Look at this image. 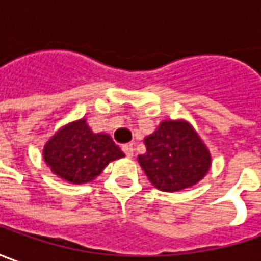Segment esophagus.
I'll return each mask as SVG.
<instances>
[{
  "label": "esophagus",
  "mask_w": 261,
  "mask_h": 261,
  "mask_svg": "<svg viewBox=\"0 0 261 261\" xmlns=\"http://www.w3.org/2000/svg\"><path fill=\"white\" fill-rule=\"evenodd\" d=\"M122 151L127 154V158H133V154H134V147H133V144H131V143L124 144V146H122Z\"/></svg>",
  "instance_id": "esophagus-1"
}]
</instances>
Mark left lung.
Returning <instances> with one entry per match:
<instances>
[{"label": "left lung", "mask_w": 261, "mask_h": 261, "mask_svg": "<svg viewBox=\"0 0 261 261\" xmlns=\"http://www.w3.org/2000/svg\"><path fill=\"white\" fill-rule=\"evenodd\" d=\"M140 166L154 188L179 192L202 180L212 165L206 144L186 120H163L144 139Z\"/></svg>", "instance_id": "left-lung-1"}]
</instances>
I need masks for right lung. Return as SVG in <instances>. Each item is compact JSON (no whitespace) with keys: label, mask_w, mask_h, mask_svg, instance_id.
I'll use <instances>...</instances> for the list:
<instances>
[{"label":"right lung","mask_w":261,"mask_h":261,"mask_svg":"<svg viewBox=\"0 0 261 261\" xmlns=\"http://www.w3.org/2000/svg\"><path fill=\"white\" fill-rule=\"evenodd\" d=\"M107 133H94L86 118L62 125L43 147V159L51 173L69 184L92 182L111 162L124 158Z\"/></svg>","instance_id":"add662e5"}]
</instances>
